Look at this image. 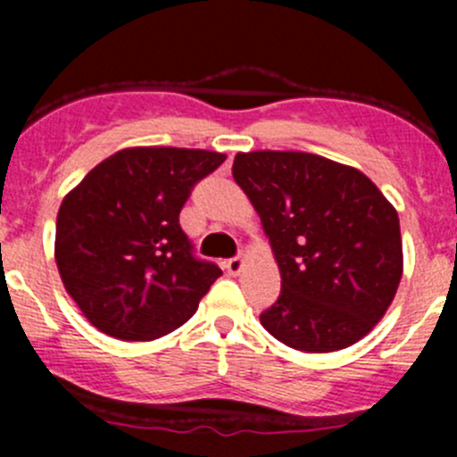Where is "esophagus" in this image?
Returning <instances> with one entry per match:
<instances>
[{"instance_id": "obj_1", "label": "esophagus", "mask_w": 457, "mask_h": 457, "mask_svg": "<svg viewBox=\"0 0 457 457\" xmlns=\"http://www.w3.org/2000/svg\"><path fill=\"white\" fill-rule=\"evenodd\" d=\"M225 267H228L229 274H241L243 267H245V261H243V256H237V258H229L228 262H225Z\"/></svg>"}]
</instances>
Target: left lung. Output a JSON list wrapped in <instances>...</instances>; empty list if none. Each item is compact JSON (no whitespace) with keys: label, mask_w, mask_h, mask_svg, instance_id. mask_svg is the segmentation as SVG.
Returning <instances> with one entry per match:
<instances>
[{"label":"left lung","mask_w":457,"mask_h":457,"mask_svg":"<svg viewBox=\"0 0 457 457\" xmlns=\"http://www.w3.org/2000/svg\"><path fill=\"white\" fill-rule=\"evenodd\" d=\"M232 174L261 216L283 278L261 325L310 353L365 338L403 278L395 207L361 170L312 152H238Z\"/></svg>","instance_id":"left-lung-1"}]
</instances>
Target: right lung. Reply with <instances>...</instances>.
Returning <instances> with one entry per match:
<instances>
[{
  "label": "right lung",
  "instance_id": "obj_1",
  "mask_svg": "<svg viewBox=\"0 0 457 457\" xmlns=\"http://www.w3.org/2000/svg\"><path fill=\"white\" fill-rule=\"evenodd\" d=\"M225 159L195 147H123L63 196L54 261L92 327L143 343L190 320L223 271L192 256L179 214L192 186Z\"/></svg>",
  "mask_w": 457,
  "mask_h": 457
}]
</instances>
